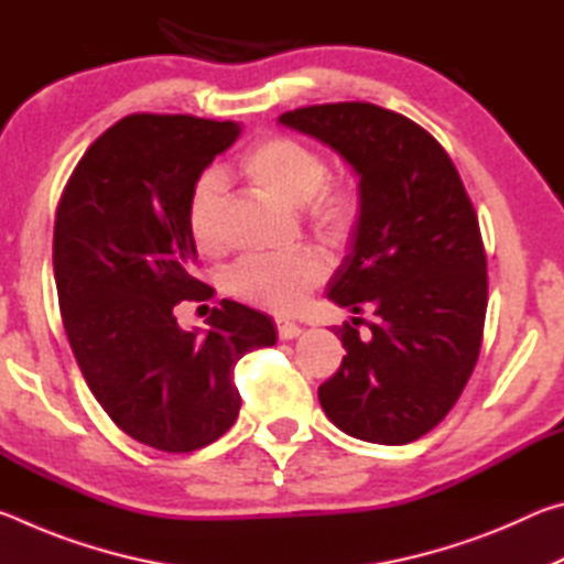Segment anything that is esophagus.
Returning <instances> with one entry per match:
<instances>
[{
    "label": "esophagus",
    "instance_id": "34e87169",
    "mask_svg": "<svg viewBox=\"0 0 564 564\" xmlns=\"http://www.w3.org/2000/svg\"><path fill=\"white\" fill-rule=\"evenodd\" d=\"M275 330H279V338H281V340H291V338H299V336H301V326H299V323L285 321V318L275 321Z\"/></svg>",
    "mask_w": 564,
    "mask_h": 564
}]
</instances>
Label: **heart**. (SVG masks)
Masks as SVG:
<instances>
[{
	"label": "heart",
	"instance_id": "1",
	"mask_svg": "<svg viewBox=\"0 0 564 564\" xmlns=\"http://www.w3.org/2000/svg\"><path fill=\"white\" fill-rule=\"evenodd\" d=\"M256 186L285 204L305 206L313 226L333 241L352 234L360 218V191L348 181H328V159L316 147L285 133H269L243 151L238 161ZM224 181L206 171L191 186L186 226L194 243L206 253L224 248ZM328 279V261L316 248L281 256H246L226 273V291L273 313L299 308L313 289Z\"/></svg>",
	"mask_w": 564,
	"mask_h": 564
}]
</instances>
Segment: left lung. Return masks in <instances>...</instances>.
<instances>
[{"label": "left lung", "mask_w": 564, "mask_h": 564, "mask_svg": "<svg viewBox=\"0 0 564 564\" xmlns=\"http://www.w3.org/2000/svg\"><path fill=\"white\" fill-rule=\"evenodd\" d=\"M279 121L360 176V218L328 299L370 321L336 326L346 356L318 388L321 405L358 441L413 443L451 413L480 356L488 261L470 196L433 133L403 113L338 101Z\"/></svg>", "instance_id": "left-lung-1"}]
</instances>
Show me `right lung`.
<instances>
[{
	"mask_svg": "<svg viewBox=\"0 0 564 564\" xmlns=\"http://www.w3.org/2000/svg\"><path fill=\"white\" fill-rule=\"evenodd\" d=\"M234 121L131 113L87 149L54 221L62 323L94 398L133 441L191 453L236 423L234 366L275 343L269 316L221 301L206 330L174 308L212 291L191 275V186L234 144Z\"/></svg>",
	"mask_w": 564,
	"mask_h": 564,
	"instance_id": "obj_1",
	"label": "right lung"
}]
</instances>
